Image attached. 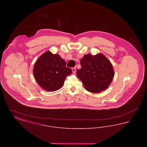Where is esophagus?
Wrapping results in <instances>:
<instances>
[{"label": "esophagus", "mask_w": 147, "mask_h": 147, "mask_svg": "<svg viewBox=\"0 0 147 147\" xmlns=\"http://www.w3.org/2000/svg\"><path fill=\"white\" fill-rule=\"evenodd\" d=\"M71 70H72V72H73V73H75L76 71V68H71Z\"/></svg>", "instance_id": "obj_1"}]
</instances>
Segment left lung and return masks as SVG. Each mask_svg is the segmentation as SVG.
I'll list each match as a JSON object with an SVG mask.
<instances>
[{
    "label": "left lung",
    "mask_w": 147,
    "mask_h": 147,
    "mask_svg": "<svg viewBox=\"0 0 147 147\" xmlns=\"http://www.w3.org/2000/svg\"><path fill=\"white\" fill-rule=\"evenodd\" d=\"M81 69L77 71L78 77L87 91L99 93L106 90L114 77L110 61L103 54L85 55L80 61Z\"/></svg>",
    "instance_id": "obj_1"
}]
</instances>
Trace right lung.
Here are the masks:
<instances>
[{
	"mask_svg": "<svg viewBox=\"0 0 147 147\" xmlns=\"http://www.w3.org/2000/svg\"><path fill=\"white\" fill-rule=\"evenodd\" d=\"M33 73L42 89L55 91L63 86L66 77L71 73V69L66 67V62L59 55L48 51L35 62Z\"/></svg>",
	"mask_w": 147,
	"mask_h": 147,
	"instance_id": "right-lung-1",
	"label": "right lung"
}]
</instances>
